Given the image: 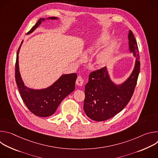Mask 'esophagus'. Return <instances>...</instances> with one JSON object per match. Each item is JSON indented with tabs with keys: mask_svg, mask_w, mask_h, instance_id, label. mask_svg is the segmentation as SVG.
Here are the masks:
<instances>
[{
	"mask_svg": "<svg viewBox=\"0 0 158 158\" xmlns=\"http://www.w3.org/2000/svg\"><path fill=\"white\" fill-rule=\"evenodd\" d=\"M83 83H84V80L82 79V78L80 76H79L77 79H76V85H79V86H82L83 85Z\"/></svg>",
	"mask_w": 158,
	"mask_h": 158,
	"instance_id": "34e87169",
	"label": "esophagus"
}]
</instances>
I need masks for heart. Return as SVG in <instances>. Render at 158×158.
I'll return each mask as SVG.
<instances>
[{
	"mask_svg": "<svg viewBox=\"0 0 158 158\" xmlns=\"http://www.w3.org/2000/svg\"><path fill=\"white\" fill-rule=\"evenodd\" d=\"M109 38V34L108 32L102 31L99 33L97 36L93 39L91 44V49L96 51L101 48L107 42ZM118 46V41L114 39L109 42L105 48L97 55L95 59V65L99 68L106 66L110 62L113 58L114 51Z\"/></svg>",
	"mask_w": 158,
	"mask_h": 158,
	"instance_id": "obj_1",
	"label": "heart"
}]
</instances>
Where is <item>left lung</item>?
Wrapping results in <instances>:
<instances>
[{"label":"left lung","instance_id":"1","mask_svg":"<svg viewBox=\"0 0 158 158\" xmlns=\"http://www.w3.org/2000/svg\"><path fill=\"white\" fill-rule=\"evenodd\" d=\"M129 49L136 57L134 69L122 84H116L109 76L106 67L92 72L85 86L84 110L93 121L107 120L121 112L128 104L136 85L140 70L139 54L136 40L129 31Z\"/></svg>","mask_w":158,"mask_h":158}]
</instances>
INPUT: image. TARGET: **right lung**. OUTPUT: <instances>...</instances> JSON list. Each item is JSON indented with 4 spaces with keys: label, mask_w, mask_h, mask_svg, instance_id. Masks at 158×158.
<instances>
[{
    "label": "right lung",
    "mask_w": 158,
    "mask_h": 158,
    "mask_svg": "<svg viewBox=\"0 0 158 158\" xmlns=\"http://www.w3.org/2000/svg\"><path fill=\"white\" fill-rule=\"evenodd\" d=\"M46 19L57 20L58 18L51 17ZM44 20V18L40 19L27 34L32 33ZM22 42L17 53L15 71V81L20 96L29 110L35 115L43 118L51 116L54 114L62 101L74 91L77 76L76 73L62 75L54 84L45 89L28 88L22 79L19 67V52Z\"/></svg>",
    "instance_id": "add662e5"
}]
</instances>
